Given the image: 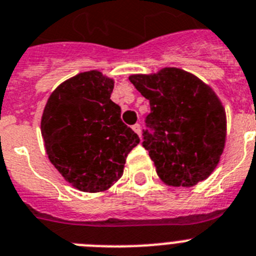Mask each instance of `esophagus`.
<instances>
[{"label": "esophagus", "mask_w": 256, "mask_h": 256, "mask_svg": "<svg viewBox=\"0 0 256 256\" xmlns=\"http://www.w3.org/2000/svg\"><path fill=\"white\" fill-rule=\"evenodd\" d=\"M132 130H134L138 135H140L142 128H140V125H139V124H135V125H132Z\"/></svg>", "instance_id": "34e87169"}]
</instances>
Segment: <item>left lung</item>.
Masks as SVG:
<instances>
[{
	"label": "left lung",
	"instance_id": "left-lung-1",
	"mask_svg": "<svg viewBox=\"0 0 256 256\" xmlns=\"http://www.w3.org/2000/svg\"><path fill=\"white\" fill-rule=\"evenodd\" d=\"M150 100L143 146L157 174L172 186H192L216 168L226 143V112L206 84L179 68L128 77Z\"/></svg>",
	"mask_w": 256,
	"mask_h": 256
}]
</instances>
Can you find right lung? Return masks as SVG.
<instances>
[{"instance_id":"add662e5","label":"right lung","mask_w":256,"mask_h":256,"mask_svg":"<svg viewBox=\"0 0 256 256\" xmlns=\"http://www.w3.org/2000/svg\"><path fill=\"white\" fill-rule=\"evenodd\" d=\"M113 80L90 70L50 95L41 120L48 160L68 183L100 192L122 176L126 157L140 142L110 100Z\"/></svg>"}]
</instances>
